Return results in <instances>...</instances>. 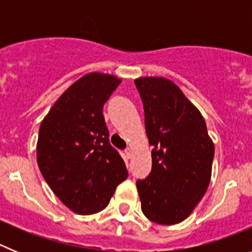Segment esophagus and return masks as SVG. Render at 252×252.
<instances>
[{
    "label": "esophagus",
    "mask_w": 252,
    "mask_h": 252,
    "mask_svg": "<svg viewBox=\"0 0 252 252\" xmlns=\"http://www.w3.org/2000/svg\"><path fill=\"white\" fill-rule=\"evenodd\" d=\"M131 157H132V151H131L130 148H127L125 150V158H126V159H130Z\"/></svg>",
    "instance_id": "obj_1"
}]
</instances>
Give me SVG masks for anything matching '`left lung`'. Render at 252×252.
Returning a JSON list of instances; mask_svg holds the SVG:
<instances>
[{
	"label": "left lung",
	"mask_w": 252,
	"mask_h": 252,
	"mask_svg": "<svg viewBox=\"0 0 252 252\" xmlns=\"http://www.w3.org/2000/svg\"><path fill=\"white\" fill-rule=\"evenodd\" d=\"M151 150V171L136 180L142 213L159 224L184 221L208 188L215 146L201 112L165 78L135 81Z\"/></svg>",
	"instance_id": "1"
}]
</instances>
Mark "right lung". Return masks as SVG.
Instances as JSON below:
<instances>
[{"mask_svg":"<svg viewBox=\"0 0 252 252\" xmlns=\"http://www.w3.org/2000/svg\"><path fill=\"white\" fill-rule=\"evenodd\" d=\"M121 81L91 73L55 102L40 125L37 165L51 190L78 215L107 207L128 173L110 144L103 104Z\"/></svg>","mask_w":252,"mask_h":252,"instance_id":"1","label":"right lung"}]
</instances>
